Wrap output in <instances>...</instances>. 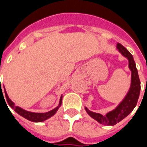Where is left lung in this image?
I'll list each match as a JSON object with an SVG mask.
<instances>
[{
    "mask_svg": "<svg viewBox=\"0 0 147 147\" xmlns=\"http://www.w3.org/2000/svg\"><path fill=\"white\" fill-rule=\"evenodd\" d=\"M117 49L120 53H121V54L127 58L129 61L128 66H129L130 70L131 71V83L129 91L120 105L114 110L108 113L105 116L91 112L87 108H85L87 113L89 114L93 119L97 120L98 123H102L104 125H108V126L109 125L113 126L115 124H117L131 113V111L136 106L139 97L140 89H141L139 74H138V71L136 68V63L133 59L132 55L131 54V53L125 47H123L120 43H117Z\"/></svg>",
    "mask_w": 147,
    "mask_h": 147,
    "instance_id": "obj_1",
    "label": "left lung"
}]
</instances>
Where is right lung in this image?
<instances>
[{
  "label": "right lung",
  "mask_w": 147,
  "mask_h": 147,
  "mask_svg": "<svg viewBox=\"0 0 147 147\" xmlns=\"http://www.w3.org/2000/svg\"><path fill=\"white\" fill-rule=\"evenodd\" d=\"M0 94H2V95H3V92H2L1 83H0ZM5 100L7 101V102H8V104L9 105V106H10L11 109H14V110L16 111L18 114H20L21 117L26 118V119L28 120L33 121V122H42V121H44V120L49 119V117H51L52 116H53V115L57 113V111L58 110V109H59V107H60V105H61V103H62V96H61V100H60V103H59V105H58L57 108H55L54 109L49 111V112H48V113H31V112H28V111L24 110V109L20 108V107H18V106H16V105H14V103L11 102V100L9 99V98H8V94H7L6 91H5ZM3 97H4V95H3ZM4 99H5V98H4ZM5 103H6V102H5ZM6 105H7V104H6ZM7 106H8V105H7Z\"/></svg>",
  "instance_id": "obj_1"
}]
</instances>
